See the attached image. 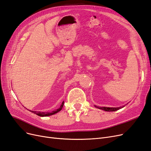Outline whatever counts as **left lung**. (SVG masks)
Listing matches in <instances>:
<instances>
[{
	"mask_svg": "<svg viewBox=\"0 0 151 151\" xmlns=\"http://www.w3.org/2000/svg\"><path fill=\"white\" fill-rule=\"evenodd\" d=\"M94 106L97 109H100V110H103L106 111H115L116 110H118L124 107L125 105H124L122 106H119V107H106V106H104V107H100V106H98L96 105H94Z\"/></svg>",
	"mask_w": 151,
	"mask_h": 151,
	"instance_id": "obj_1",
	"label": "left lung"
}]
</instances>
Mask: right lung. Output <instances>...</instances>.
<instances>
[{
	"mask_svg": "<svg viewBox=\"0 0 151 151\" xmlns=\"http://www.w3.org/2000/svg\"><path fill=\"white\" fill-rule=\"evenodd\" d=\"M63 105H64V101L62 102V104L59 109H58L55 110H53L51 111V112H41V111H32V110H30V111H31V112L39 116H50V115H54L58 112H59L61 110L63 106Z\"/></svg>",
	"mask_w": 151,
	"mask_h": 151,
	"instance_id": "1",
	"label": "right lung"
}]
</instances>
